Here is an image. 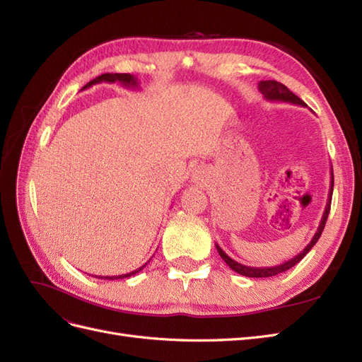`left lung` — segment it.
<instances>
[{
  "instance_id": "obj_1",
  "label": "left lung",
  "mask_w": 362,
  "mask_h": 362,
  "mask_svg": "<svg viewBox=\"0 0 362 362\" xmlns=\"http://www.w3.org/2000/svg\"><path fill=\"white\" fill-rule=\"evenodd\" d=\"M258 90L262 95H264V98H266V100H269V101H281V103H290V104L306 107V104L300 100L299 96H296L291 90H288V87H286L282 83H278L275 80L259 81L258 83ZM332 190H334V172L331 170V189H329V194H327V204H326V208H325V213L322 216L320 225H319V228H317V231H315L311 242L308 243V246H306L300 252V254H298L294 258H291V259H288L286 262H282V264H279V266H273V267H250V266L240 264V262L234 261L231 257H228L225 254L223 249L221 246L216 245V249L218 252V255L222 257V259L234 272L240 273V275H243V276H247V278H269V276L279 275V273H282V272H287L288 269H291L293 266L298 264V262L313 249V246L317 243V240L320 238L323 229H325V225H326V221H327V216H329L331 201H332Z\"/></svg>"
}]
</instances>
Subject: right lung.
<instances>
[{"instance_id": "obj_1", "label": "right lung", "mask_w": 362, "mask_h": 362, "mask_svg": "<svg viewBox=\"0 0 362 362\" xmlns=\"http://www.w3.org/2000/svg\"><path fill=\"white\" fill-rule=\"evenodd\" d=\"M116 81L120 83L122 86H125V87H139L137 78H136L134 75H131V74H103V75H100V76H96L95 80L87 83V84L83 87V89H87V87H90V86L98 84V83H116ZM145 266H146V264H145ZM145 266H141V267L136 269L134 272L125 273V275H119V276H95V278H98V279H112V281H115V279H124V278H129V276L136 275V273L141 272V269H144Z\"/></svg>"}]
</instances>
